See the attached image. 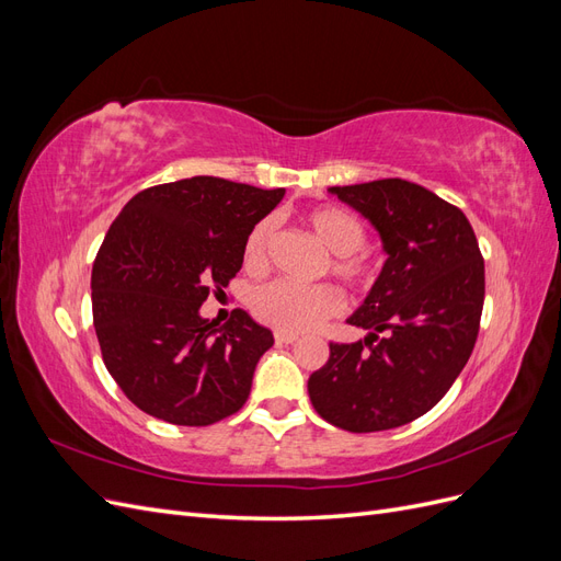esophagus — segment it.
Returning a JSON list of instances; mask_svg holds the SVG:
<instances>
[{
	"label": "esophagus",
	"mask_w": 561,
	"mask_h": 561,
	"mask_svg": "<svg viewBox=\"0 0 561 561\" xmlns=\"http://www.w3.org/2000/svg\"><path fill=\"white\" fill-rule=\"evenodd\" d=\"M295 342H299V336L297 334H287V332H276V344H295Z\"/></svg>",
	"instance_id": "1"
}]
</instances>
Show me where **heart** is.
Instances as JSON below:
<instances>
[{"label": "heart", "mask_w": 561, "mask_h": 561, "mask_svg": "<svg viewBox=\"0 0 561 561\" xmlns=\"http://www.w3.org/2000/svg\"><path fill=\"white\" fill-rule=\"evenodd\" d=\"M307 227L313 239L334 254L330 268L332 274L351 285H365L371 278V264L360 252L367 231L353 213L336 206H320L307 215ZM268 219H262L250 231L243 262L248 271H262L266 264V248L271 241ZM250 309L260 322L287 334H301L320 328L322 322L344 311V297L330 285L299 287L283 280L266 283L250 297Z\"/></svg>", "instance_id": "heart-1"}]
</instances>
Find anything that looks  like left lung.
Masks as SVG:
<instances>
[{
    "label": "left lung",
    "mask_w": 561,
    "mask_h": 561,
    "mask_svg": "<svg viewBox=\"0 0 561 561\" xmlns=\"http://www.w3.org/2000/svg\"><path fill=\"white\" fill-rule=\"evenodd\" d=\"M330 194L375 227L386 262L346 320L367 330L365 342L330 344L309 398L336 428H398L433 410L470 358L484 304L480 245L468 217L421 184L388 178Z\"/></svg>",
    "instance_id": "1"
}]
</instances>
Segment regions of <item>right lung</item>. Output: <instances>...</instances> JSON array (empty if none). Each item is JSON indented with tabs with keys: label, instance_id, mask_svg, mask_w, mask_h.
<instances>
[{
	"label": "right lung",
	"instance_id": "right-lung-1",
	"mask_svg": "<svg viewBox=\"0 0 561 561\" xmlns=\"http://www.w3.org/2000/svg\"><path fill=\"white\" fill-rule=\"evenodd\" d=\"M283 196L196 175L116 215L93 262V325L112 379L149 416L210 426L245 404L274 334L243 309L217 328L201 304L239 274L250 231Z\"/></svg>",
	"mask_w": 561,
	"mask_h": 561
}]
</instances>
